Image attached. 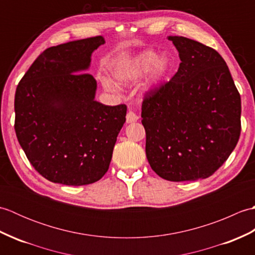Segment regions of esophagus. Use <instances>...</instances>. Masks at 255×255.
Returning <instances> with one entry per match:
<instances>
[{"label": "esophagus", "mask_w": 255, "mask_h": 255, "mask_svg": "<svg viewBox=\"0 0 255 255\" xmlns=\"http://www.w3.org/2000/svg\"><path fill=\"white\" fill-rule=\"evenodd\" d=\"M138 118H139V117L137 116L136 113L132 112V111H129V112L127 113V116H126V122H127L128 124L134 123V122L138 121Z\"/></svg>", "instance_id": "34e87169"}]
</instances>
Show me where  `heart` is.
<instances>
[{
  "label": "heart",
  "instance_id": "1",
  "mask_svg": "<svg viewBox=\"0 0 255 255\" xmlns=\"http://www.w3.org/2000/svg\"><path fill=\"white\" fill-rule=\"evenodd\" d=\"M152 67L151 70V77L150 82L151 84L159 83L161 80H163L165 75L167 74L171 67V63L169 58L166 56H160L154 51H144L134 59V60L129 64V66L125 69V71L122 75H119V80H134L141 77L143 73ZM107 89H112V85L110 83H105Z\"/></svg>",
  "mask_w": 255,
  "mask_h": 255
}]
</instances>
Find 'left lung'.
Segmentation results:
<instances>
[{"label":"left lung","mask_w":255,"mask_h":255,"mask_svg":"<svg viewBox=\"0 0 255 255\" xmlns=\"http://www.w3.org/2000/svg\"><path fill=\"white\" fill-rule=\"evenodd\" d=\"M169 39L181 63L170 81L143 96L145 154L164 180L195 181L213 175L236 148L241 99L217 51L186 37Z\"/></svg>","instance_id":"obj_1"}]
</instances>
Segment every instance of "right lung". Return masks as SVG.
<instances>
[{"mask_svg":"<svg viewBox=\"0 0 255 255\" xmlns=\"http://www.w3.org/2000/svg\"><path fill=\"white\" fill-rule=\"evenodd\" d=\"M102 36L50 47L15 93V132L27 159L53 183L80 186L107 172L127 106L94 101L96 81L83 72Z\"/></svg>","mask_w":255,"mask_h":255,"instance_id":"obj_1","label":"right lung"}]
</instances>
